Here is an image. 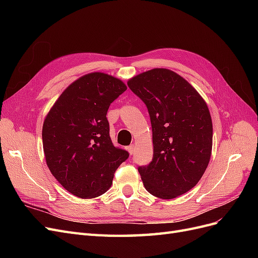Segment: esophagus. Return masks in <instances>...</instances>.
Returning a JSON list of instances; mask_svg holds the SVG:
<instances>
[{
    "instance_id": "34e87169",
    "label": "esophagus",
    "mask_w": 258,
    "mask_h": 258,
    "mask_svg": "<svg viewBox=\"0 0 258 258\" xmlns=\"http://www.w3.org/2000/svg\"><path fill=\"white\" fill-rule=\"evenodd\" d=\"M128 152H129V154H130V155H132V154L135 153V145H134V144L128 146Z\"/></svg>"
}]
</instances>
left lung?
<instances>
[{
    "label": "left lung",
    "mask_w": 258,
    "mask_h": 258,
    "mask_svg": "<svg viewBox=\"0 0 258 258\" xmlns=\"http://www.w3.org/2000/svg\"><path fill=\"white\" fill-rule=\"evenodd\" d=\"M150 114L154 155L138 168L146 190L172 199L191 189L209 165L213 128L206 102L183 77L154 69L128 82Z\"/></svg>",
    "instance_id": "1"
}]
</instances>
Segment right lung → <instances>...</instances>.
I'll list each match as a JSON object with an SVG mask.
<instances>
[{
	"mask_svg": "<svg viewBox=\"0 0 258 258\" xmlns=\"http://www.w3.org/2000/svg\"><path fill=\"white\" fill-rule=\"evenodd\" d=\"M127 87L104 73H90L62 92L43 124V148L51 174L76 197L95 198L112 185L129 153L110 137L106 113Z\"/></svg>",
	"mask_w": 258,
	"mask_h": 258,
	"instance_id": "right-lung-1",
	"label": "right lung"
}]
</instances>
